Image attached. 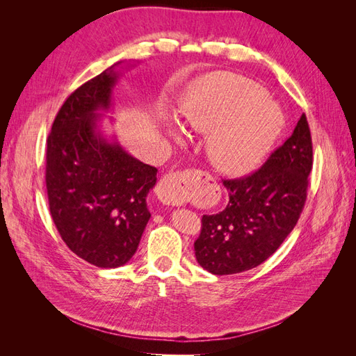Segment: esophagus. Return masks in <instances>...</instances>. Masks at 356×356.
Returning a JSON list of instances; mask_svg holds the SVG:
<instances>
[{
	"mask_svg": "<svg viewBox=\"0 0 356 356\" xmlns=\"http://www.w3.org/2000/svg\"><path fill=\"white\" fill-rule=\"evenodd\" d=\"M203 177H208V174L196 169L172 172L160 179L156 187V195L163 204H170V207L181 204L195 195Z\"/></svg>",
	"mask_w": 356,
	"mask_h": 356,
	"instance_id": "esophagus-1",
	"label": "esophagus"
}]
</instances>
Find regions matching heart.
Wrapping results in <instances>:
<instances>
[{
  "label": "heart",
  "instance_id": "obj_1",
  "mask_svg": "<svg viewBox=\"0 0 356 356\" xmlns=\"http://www.w3.org/2000/svg\"><path fill=\"white\" fill-rule=\"evenodd\" d=\"M179 114L191 127L213 131L209 159L229 175H245L260 165L285 124L284 113L260 84L232 72L208 74L193 83Z\"/></svg>",
  "mask_w": 356,
  "mask_h": 356
}]
</instances>
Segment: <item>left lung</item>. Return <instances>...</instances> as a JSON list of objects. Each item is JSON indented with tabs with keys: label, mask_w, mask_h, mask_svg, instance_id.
Returning <instances> with one entry per match:
<instances>
[{
	"label": "left lung",
	"mask_w": 356,
	"mask_h": 356,
	"mask_svg": "<svg viewBox=\"0 0 356 356\" xmlns=\"http://www.w3.org/2000/svg\"><path fill=\"white\" fill-rule=\"evenodd\" d=\"M314 149L306 114L286 141L252 174L224 179L225 209L203 215L195 242L197 263L213 275L260 266L293 232L305 208Z\"/></svg>",
	"instance_id": "8db88e82"
}]
</instances>
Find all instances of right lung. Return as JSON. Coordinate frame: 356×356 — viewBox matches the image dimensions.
Returning <instances> with one entry per match:
<instances>
[{
	"label": "right lung",
	"mask_w": 356,
	"mask_h": 356,
	"mask_svg": "<svg viewBox=\"0 0 356 356\" xmlns=\"http://www.w3.org/2000/svg\"><path fill=\"white\" fill-rule=\"evenodd\" d=\"M115 65L68 96L46 149L53 222L74 254L104 268L123 266L136 252L152 217L147 195L157 181L154 166L108 143L98 131V111L111 105Z\"/></svg>",
	"instance_id": "add662e5"
}]
</instances>
